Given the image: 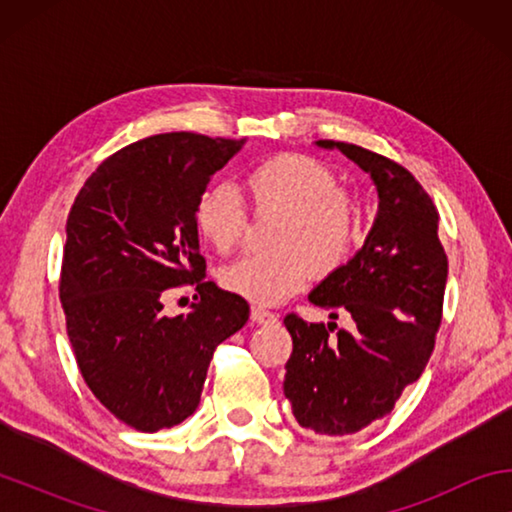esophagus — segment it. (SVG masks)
I'll use <instances>...</instances> for the list:
<instances>
[{"instance_id":"esophagus-1","label":"esophagus","mask_w":512,"mask_h":512,"mask_svg":"<svg viewBox=\"0 0 512 512\" xmlns=\"http://www.w3.org/2000/svg\"><path fill=\"white\" fill-rule=\"evenodd\" d=\"M250 318H253V323H257V325H268V323H273V320H277L273 311H268L264 307L250 309Z\"/></svg>"}]
</instances>
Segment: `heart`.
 <instances>
[{"label": "heart", "mask_w": 512, "mask_h": 512, "mask_svg": "<svg viewBox=\"0 0 512 512\" xmlns=\"http://www.w3.org/2000/svg\"><path fill=\"white\" fill-rule=\"evenodd\" d=\"M244 185L257 214H280L277 250L221 268L225 291L255 305H277L311 275L323 280L341 271L359 241L361 212L327 164L305 153H280L250 169ZM194 228L216 253L228 255L244 241L248 216L228 185H212L196 198Z\"/></svg>", "instance_id": "b5f03b06"}]
</instances>
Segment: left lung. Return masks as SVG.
I'll return each mask as SVG.
<instances>
[{"label": "left lung", "instance_id": "obj_1", "mask_svg": "<svg viewBox=\"0 0 512 512\" xmlns=\"http://www.w3.org/2000/svg\"><path fill=\"white\" fill-rule=\"evenodd\" d=\"M316 144L368 173L379 210L359 253L309 293L329 318L348 311L350 332L284 318L293 339L284 395L300 427L348 436L391 413L427 366L443 320L447 255L436 205L402 164L357 144Z\"/></svg>", "mask_w": 512, "mask_h": 512}]
</instances>
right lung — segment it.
I'll return each mask as SVG.
<instances>
[{
    "mask_svg": "<svg viewBox=\"0 0 512 512\" xmlns=\"http://www.w3.org/2000/svg\"><path fill=\"white\" fill-rule=\"evenodd\" d=\"M241 146L146 137L103 160L69 210L60 271L69 343L94 397L137 431L189 418L216 345L248 320L244 298L205 280L194 228L196 198ZM183 283L202 300L167 317L163 298Z\"/></svg>",
    "mask_w": 512,
    "mask_h": 512,
    "instance_id": "1",
    "label": "right lung"
}]
</instances>
